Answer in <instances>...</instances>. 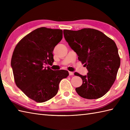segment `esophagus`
I'll return each mask as SVG.
<instances>
[{
    "label": "esophagus",
    "mask_w": 130,
    "mask_h": 130,
    "mask_svg": "<svg viewBox=\"0 0 130 130\" xmlns=\"http://www.w3.org/2000/svg\"><path fill=\"white\" fill-rule=\"evenodd\" d=\"M69 75L70 76L74 75V73L72 72V71H69Z\"/></svg>",
    "instance_id": "obj_1"
}]
</instances>
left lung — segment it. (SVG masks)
<instances>
[{
	"mask_svg": "<svg viewBox=\"0 0 130 130\" xmlns=\"http://www.w3.org/2000/svg\"><path fill=\"white\" fill-rule=\"evenodd\" d=\"M63 35L78 59L87 67L88 73L83 76V84L75 90L88 99H98L108 92L116 79L120 57L115 42L103 33L92 28L78 31L64 29Z\"/></svg>",
	"mask_w": 130,
	"mask_h": 130,
	"instance_id": "left-lung-1",
	"label": "left lung"
}]
</instances>
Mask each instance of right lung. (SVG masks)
I'll return each instance as SVG.
<instances>
[{
  "instance_id": "obj_1",
  "label": "right lung",
  "mask_w": 130,
  "mask_h": 130,
  "mask_svg": "<svg viewBox=\"0 0 130 130\" xmlns=\"http://www.w3.org/2000/svg\"><path fill=\"white\" fill-rule=\"evenodd\" d=\"M62 38V31L41 27L24 37L16 45L11 60L14 81L28 98L38 103L56 95L67 70H52L55 47Z\"/></svg>"
}]
</instances>
